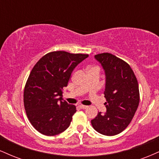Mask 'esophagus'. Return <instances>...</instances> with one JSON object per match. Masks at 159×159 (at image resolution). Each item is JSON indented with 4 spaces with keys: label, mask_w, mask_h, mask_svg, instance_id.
<instances>
[{
    "label": "esophagus",
    "mask_w": 159,
    "mask_h": 159,
    "mask_svg": "<svg viewBox=\"0 0 159 159\" xmlns=\"http://www.w3.org/2000/svg\"><path fill=\"white\" fill-rule=\"evenodd\" d=\"M79 107H81V109H86V108H87V105H80Z\"/></svg>",
    "instance_id": "obj_1"
}]
</instances>
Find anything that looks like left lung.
I'll use <instances>...</instances> for the list:
<instances>
[{"label":"left lung","mask_w":159,"mask_h":159,"mask_svg":"<svg viewBox=\"0 0 159 159\" xmlns=\"http://www.w3.org/2000/svg\"><path fill=\"white\" fill-rule=\"evenodd\" d=\"M105 73L106 112L91 120L96 132L107 136L120 134L134 116L140 102L139 87L134 72L126 62L110 53L95 55Z\"/></svg>","instance_id":"obj_1"}]
</instances>
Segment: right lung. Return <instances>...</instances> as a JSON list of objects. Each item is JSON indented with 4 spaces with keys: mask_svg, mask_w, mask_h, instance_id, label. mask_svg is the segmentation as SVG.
Returning a JSON list of instances; mask_svg holds the SVG:
<instances>
[{
    "mask_svg": "<svg viewBox=\"0 0 159 159\" xmlns=\"http://www.w3.org/2000/svg\"><path fill=\"white\" fill-rule=\"evenodd\" d=\"M88 56L52 52L34 66L25 87L24 105L29 121L41 134L54 136L69 126L76 107L63 101V87L74 69Z\"/></svg>",
    "mask_w": 159,
    "mask_h": 159,
    "instance_id": "right-lung-1",
    "label": "right lung"
}]
</instances>
